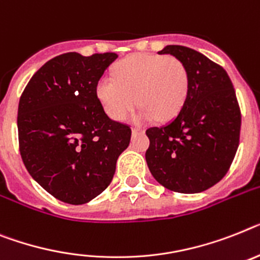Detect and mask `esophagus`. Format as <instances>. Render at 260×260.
Listing matches in <instances>:
<instances>
[{
    "label": "esophagus",
    "mask_w": 260,
    "mask_h": 260,
    "mask_svg": "<svg viewBox=\"0 0 260 260\" xmlns=\"http://www.w3.org/2000/svg\"><path fill=\"white\" fill-rule=\"evenodd\" d=\"M141 132H144V131L141 129V128H139V126H134V128H132V134L134 135L141 134Z\"/></svg>",
    "instance_id": "obj_1"
}]
</instances>
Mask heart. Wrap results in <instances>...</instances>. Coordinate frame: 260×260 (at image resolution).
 Returning <instances> with one entry per match:
<instances>
[{
    "label": "heart",
    "instance_id": "b5f03b06",
    "mask_svg": "<svg viewBox=\"0 0 260 260\" xmlns=\"http://www.w3.org/2000/svg\"><path fill=\"white\" fill-rule=\"evenodd\" d=\"M113 76L98 82L96 95L112 120L123 121L136 108V121L176 117L189 95L190 75L186 64L164 54H134L117 63Z\"/></svg>",
    "mask_w": 260,
    "mask_h": 260
}]
</instances>
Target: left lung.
I'll list each match as a JSON object with an SVG mask.
<instances>
[{
	"label": "left lung",
	"instance_id": "obj_1",
	"mask_svg": "<svg viewBox=\"0 0 260 260\" xmlns=\"http://www.w3.org/2000/svg\"><path fill=\"white\" fill-rule=\"evenodd\" d=\"M171 54L186 64L189 95L171 123L147 129L148 168L158 184L177 193H200L222 180L239 145L241 108L223 67L185 46Z\"/></svg>",
	"mask_w": 260,
	"mask_h": 260
}]
</instances>
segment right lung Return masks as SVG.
Segmentation results:
<instances>
[{
    "label": "right lung",
    "instance_id": "obj_1",
    "mask_svg": "<svg viewBox=\"0 0 260 260\" xmlns=\"http://www.w3.org/2000/svg\"><path fill=\"white\" fill-rule=\"evenodd\" d=\"M115 52H66L32 75L18 104L19 153L47 193L86 204L111 184L117 157L129 145L131 126L110 119L96 95Z\"/></svg>",
    "mask_w": 260,
    "mask_h": 260
}]
</instances>
